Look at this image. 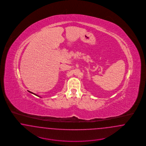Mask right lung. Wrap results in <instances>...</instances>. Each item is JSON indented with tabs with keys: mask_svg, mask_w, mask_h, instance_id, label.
Listing matches in <instances>:
<instances>
[{
	"mask_svg": "<svg viewBox=\"0 0 146 146\" xmlns=\"http://www.w3.org/2000/svg\"><path fill=\"white\" fill-rule=\"evenodd\" d=\"M29 92H31V93H32V94H33V92H30V91H29ZM36 96H37V95H36Z\"/></svg>",
	"mask_w": 146,
	"mask_h": 146,
	"instance_id": "1",
	"label": "right lung"
}]
</instances>
